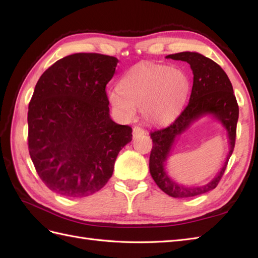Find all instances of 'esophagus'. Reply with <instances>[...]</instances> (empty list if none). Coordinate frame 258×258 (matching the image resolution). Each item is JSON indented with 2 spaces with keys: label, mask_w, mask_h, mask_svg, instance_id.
<instances>
[{
  "label": "esophagus",
  "mask_w": 258,
  "mask_h": 258,
  "mask_svg": "<svg viewBox=\"0 0 258 258\" xmlns=\"http://www.w3.org/2000/svg\"><path fill=\"white\" fill-rule=\"evenodd\" d=\"M144 133H145V131L142 127H140V126H134V128H133V136H134V138H136V136H139V135L144 134Z\"/></svg>",
  "instance_id": "obj_1"
}]
</instances>
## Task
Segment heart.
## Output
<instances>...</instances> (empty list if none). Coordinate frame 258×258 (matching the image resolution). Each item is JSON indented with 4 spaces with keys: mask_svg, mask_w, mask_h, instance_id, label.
I'll return each instance as SVG.
<instances>
[{
    "mask_svg": "<svg viewBox=\"0 0 258 258\" xmlns=\"http://www.w3.org/2000/svg\"><path fill=\"white\" fill-rule=\"evenodd\" d=\"M189 91V81L184 72L166 65L132 70L120 80L118 90L108 94L113 108L123 118L134 115L141 107L147 122H168L183 105Z\"/></svg>",
    "mask_w": 258,
    "mask_h": 258,
    "instance_id": "b5f03b06",
    "label": "heart"
}]
</instances>
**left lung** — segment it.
I'll list each match as a JSON object with an SVG mask.
<instances>
[{
  "label": "left lung",
  "instance_id": "obj_1",
  "mask_svg": "<svg viewBox=\"0 0 258 258\" xmlns=\"http://www.w3.org/2000/svg\"><path fill=\"white\" fill-rule=\"evenodd\" d=\"M166 57L187 62L190 65L194 75L193 87L188 104L177 118L166 127L150 133L153 142L150 155V172L154 182L164 193L175 199H184L207 193L220 183L235 147L239 109L231 81L224 70L213 59L196 52H180ZM205 113L214 114L228 131L231 147L227 161L221 172L208 184L189 188L178 185L168 177L163 169V164L174 139L195 119Z\"/></svg>",
  "mask_w": 258,
  "mask_h": 258
}]
</instances>
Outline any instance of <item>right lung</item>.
I'll return each instance as SVG.
<instances>
[{"label": "right lung", "mask_w": 258, "mask_h": 258, "mask_svg": "<svg viewBox=\"0 0 258 258\" xmlns=\"http://www.w3.org/2000/svg\"><path fill=\"white\" fill-rule=\"evenodd\" d=\"M118 59L76 53L41 75L29 104L31 160L51 190L70 199L96 193L111 178L132 127L109 117L106 84Z\"/></svg>", "instance_id": "right-lung-1"}]
</instances>
